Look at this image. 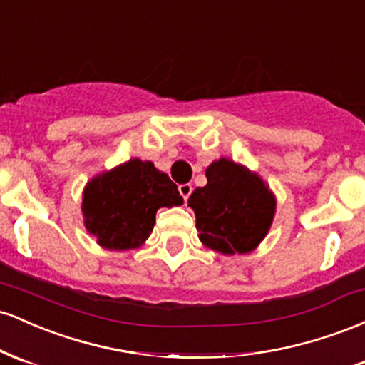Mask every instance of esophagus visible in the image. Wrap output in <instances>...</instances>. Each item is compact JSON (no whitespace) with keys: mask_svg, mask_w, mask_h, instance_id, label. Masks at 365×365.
Listing matches in <instances>:
<instances>
[{"mask_svg":"<svg viewBox=\"0 0 365 365\" xmlns=\"http://www.w3.org/2000/svg\"><path fill=\"white\" fill-rule=\"evenodd\" d=\"M178 190H180V195H182L183 200H185V202H187V199L192 194V185H190V183H182V185L178 187Z\"/></svg>","mask_w":365,"mask_h":365,"instance_id":"1","label":"esophagus"}]
</instances>
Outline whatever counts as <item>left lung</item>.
<instances>
[{"instance_id":"8db88e82","label":"left lung","mask_w":365,"mask_h":365,"mask_svg":"<svg viewBox=\"0 0 365 365\" xmlns=\"http://www.w3.org/2000/svg\"><path fill=\"white\" fill-rule=\"evenodd\" d=\"M207 183L188 197L204 247L223 255L249 254L266 238L276 212V195L261 175L230 158L206 168Z\"/></svg>"}]
</instances>
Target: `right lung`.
<instances>
[{
	"label": "right lung",
	"mask_w": 365,
	"mask_h": 365,
	"mask_svg": "<svg viewBox=\"0 0 365 365\" xmlns=\"http://www.w3.org/2000/svg\"><path fill=\"white\" fill-rule=\"evenodd\" d=\"M178 187L154 163L132 158L83 187V225L108 250H132L153 233L159 207L182 206Z\"/></svg>",
	"instance_id": "1"
}]
</instances>
